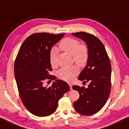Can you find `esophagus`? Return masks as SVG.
I'll return each mask as SVG.
<instances>
[{
    "label": "esophagus",
    "instance_id": "1",
    "mask_svg": "<svg viewBox=\"0 0 129 129\" xmlns=\"http://www.w3.org/2000/svg\"><path fill=\"white\" fill-rule=\"evenodd\" d=\"M69 87H70V89H72V85L71 84H69Z\"/></svg>",
    "mask_w": 129,
    "mask_h": 129
}]
</instances>
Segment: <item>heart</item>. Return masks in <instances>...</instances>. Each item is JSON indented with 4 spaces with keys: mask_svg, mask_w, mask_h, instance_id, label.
Instances as JSON below:
<instances>
[{
    "mask_svg": "<svg viewBox=\"0 0 129 129\" xmlns=\"http://www.w3.org/2000/svg\"><path fill=\"white\" fill-rule=\"evenodd\" d=\"M59 47L62 51L72 56L74 61L80 67H84L88 62L89 51L88 46L85 44H80L79 41L75 38H65L61 41ZM50 63L52 67L57 65L55 50L50 54ZM78 72V68L76 65L62 67L57 72V76L61 79L71 81Z\"/></svg>",
    "mask_w": 129,
    "mask_h": 129,
    "instance_id": "1",
    "label": "heart"
}]
</instances>
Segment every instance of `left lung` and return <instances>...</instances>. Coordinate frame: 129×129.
Segmentation results:
<instances>
[{"label": "left lung", "mask_w": 129, "mask_h": 129, "mask_svg": "<svg viewBox=\"0 0 129 129\" xmlns=\"http://www.w3.org/2000/svg\"><path fill=\"white\" fill-rule=\"evenodd\" d=\"M73 35L86 43L89 51L86 66L78 79L90 82L88 88L73 85L80 97L73 104L77 113L90 115L99 112L108 101L111 89V64L108 54L101 41L92 34L85 32L73 33Z\"/></svg>", "instance_id": "obj_1"}]
</instances>
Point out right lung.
Instances as JSON below:
<instances>
[{"label":"right lung","instance_id":"1","mask_svg":"<svg viewBox=\"0 0 129 129\" xmlns=\"http://www.w3.org/2000/svg\"><path fill=\"white\" fill-rule=\"evenodd\" d=\"M64 35H31L21 44L15 59L14 73L19 95L26 109L36 116H49L55 112L59 100L70 89L68 84L60 80L50 87L43 84L44 81L56 78L49 73L52 71L50 53Z\"/></svg>","mask_w":129,"mask_h":129}]
</instances>
